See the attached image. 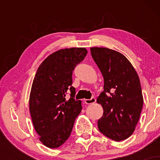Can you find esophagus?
I'll list each match as a JSON object with an SVG mask.
<instances>
[{
  "instance_id": "obj_1",
  "label": "esophagus",
  "mask_w": 160,
  "mask_h": 160,
  "mask_svg": "<svg viewBox=\"0 0 160 160\" xmlns=\"http://www.w3.org/2000/svg\"><path fill=\"white\" fill-rule=\"evenodd\" d=\"M86 104H94L95 102H96V99H95V97H92L90 99H85L84 100Z\"/></svg>"
}]
</instances>
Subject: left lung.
I'll return each instance as SVG.
<instances>
[{
	"label": "left lung",
	"mask_w": 160,
	"mask_h": 160,
	"mask_svg": "<svg viewBox=\"0 0 160 160\" xmlns=\"http://www.w3.org/2000/svg\"><path fill=\"white\" fill-rule=\"evenodd\" d=\"M91 55L104 78L97 98L103 108L99 131L116 141L131 136L140 118L144 99L136 71L126 56L104 47H92Z\"/></svg>",
	"instance_id": "left-lung-1"
}]
</instances>
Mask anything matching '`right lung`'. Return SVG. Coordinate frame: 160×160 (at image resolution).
Masks as SVG:
<instances>
[{
    "label": "right lung",
    "instance_id": "add662e5",
    "mask_svg": "<svg viewBox=\"0 0 160 160\" xmlns=\"http://www.w3.org/2000/svg\"><path fill=\"white\" fill-rule=\"evenodd\" d=\"M86 54L85 48L60 49L49 55L37 71L29 110L39 140L47 148H57L68 140L81 112V102L74 99L72 74ZM68 91L71 97L68 100Z\"/></svg>",
    "mask_w": 160,
    "mask_h": 160
}]
</instances>
